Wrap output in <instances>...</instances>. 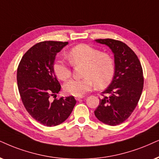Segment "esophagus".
<instances>
[{"mask_svg":"<svg viewBox=\"0 0 159 159\" xmlns=\"http://www.w3.org/2000/svg\"><path fill=\"white\" fill-rule=\"evenodd\" d=\"M84 98V96H80V97H75V100H80L81 99H82V98Z\"/></svg>","mask_w":159,"mask_h":159,"instance_id":"1","label":"esophagus"}]
</instances>
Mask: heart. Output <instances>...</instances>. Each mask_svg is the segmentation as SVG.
<instances>
[{
    "instance_id": "obj_1",
    "label": "heart",
    "mask_w": 159,
    "mask_h": 159,
    "mask_svg": "<svg viewBox=\"0 0 159 159\" xmlns=\"http://www.w3.org/2000/svg\"><path fill=\"white\" fill-rule=\"evenodd\" d=\"M67 57L73 65H84L83 79H73L64 86L65 92L75 97L83 96L92 89L94 84L97 88H103L110 84L114 75L115 65L109 54L89 45L81 44L70 50ZM53 71L61 81H67L71 76V65L63 60H56Z\"/></svg>"
}]
</instances>
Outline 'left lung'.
Here are the masks:
<instances>
[{
  "mask_svg": "<svg viewBox=\"0 0 159 159\" xmlns=\"http://www.w3.org/2000/svg\"><path fill=\"white\" fill-rule=\"evenodd\" d=\"M95 41L107 45L113 52L115 70L111 83L102 92L103 97L100 99L94 115L103 123L117 125L129 117L141 97L144 85L142 67L136 53L122 42L112 39Z\"/></svg>",
  "mask_w": 159,
  "mask_h": 159,
  "instance_id": "8db88e82",
  "label": "left lung"
}]
</instances>
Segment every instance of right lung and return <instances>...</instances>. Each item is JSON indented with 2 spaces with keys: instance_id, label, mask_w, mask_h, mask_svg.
Returning a JSON list of instances; mask_svg holds the SVG:
<instances>
[{
  "instance_id": "right-lung-1",
  "label": "right lung",
  "mask_w": 159,
  "mask_h": 159,
  "mask_svg": "<svg viewBox=\"0 0 159 159\" xmlns=\"http://www.w3.org/2000/svg\"><path fill=\"white\" fill-rule=\"evenodd\" d=\"M67 44L56 41L36 44L24 54L17 67L18 90L26 111L48 127L65 122L76 103L73 96L51 100L61 89L53 71L54 61Z\"/></svg>"
}]
</instances>
